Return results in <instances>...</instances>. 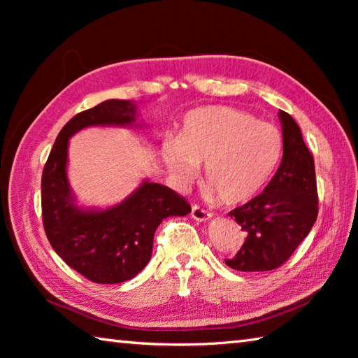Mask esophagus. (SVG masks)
I'll list each match as a JSON object with an SVG mask.
<instances>
[{"label": "esophagus", "instance_id": "esophagus-1", "mask_svg": "<svg viewBox=\"0 0 358 358\" xmlns=\"http://www.w3.org/2000/svg\"><path fill=\"white\" fill-rule=\"evenodd\" d=\"M191 216L194 217L196 221H208L211 217L210 211H207L205 208H202L201 205H192V210H191Z\"/></svg>", "mask_w": 358, "mask_h": 358}]
</instances>
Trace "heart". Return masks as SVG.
<instances>
[{"label": "heart", "instance_id": "heart-1", "mask_svg": "<svg viewBox=\"0 0 358 358\" xmlns=\"http://www.w3.org/2000/svg\"><path fill=\"white\" fill-rule=\"evenodd\" d=\"M282 136L273 124L234 107L189 112L178 138L162 143V157L183 183L203 164V186L226 205L245 203L262 189L282 157Z\"/></svg>", "mask_w": 358, "mask_h": 358}]
</instances>
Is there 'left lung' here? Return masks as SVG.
I'll return each instance as SVG.
<instances>
[{
    "instance_id": "obj_1",
    "label": "left lung",
    "mask_w": 358,
    "mask_h": 358,
    "mask_svg": "<svg viewBox=\"0 0 358 358\" xmlns=\"http://www.w3.org/2000/svg\"><path fill=\"white\" fill-rule=\"evenodd\" d=\"M282 159L275 177L250 202L229 213L246 240L232 259L230 268L268 271L292 256L317 220V185L314 157L303 142L301 131L287 112L280 110Z\"/></svg>"
}]
</instances>
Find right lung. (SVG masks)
Returning <instances> with one entry per match:
<instances>
[{"instance_id":"right-lung-1","label":"right lung","mask_w":358,"mask_h":358,"mask_svg":"<svg viewBox=\"0 0 358 358\" xmlns=\"http://www.w3.org/2000/svg\"><path fill=\"white\" fill-rule=\"evenodd\" d=\"M136 121L131 101L108 99L72 117L59 131L42 171V222L48 241L71 268L98 284L132 280L150 262L153 237L169 216L191 213L178 192L143 181L137 191L107 210H82L66 175L69 137L87 126H128Z\"/></svg>"}]
</instances>
